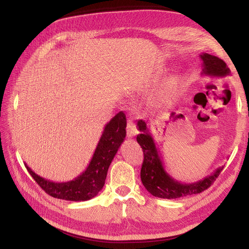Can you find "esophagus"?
<instances>
[{"instance_id":"obj_1","label":"esophagus","mask_w":249,"mask_h":249,"mask_svg":"<svg viewBox=\"0 0 249 249\" xmlns=\"http://www.w3.org/2000/svg\"><path fill=\"white\" fill-rule=\"evenodd\" d=\"M137 133H138V131H137L136 124H135V123L133 122V120L130 119L129 122H127V125H126L127 137H134Z\"/></svg>"}]
</instances>
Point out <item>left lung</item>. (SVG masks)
<instances>
[{
	"mask_svg": "<svg viewBox=\"0 0 249 249\" xmlns=\"http://www.w3.org/2000/svg\"><path fill=\"white\" fill-rule=\"evenodd\" d=\"M199 56L202 61V74L219 78L230 76V69L227 63L220 58L210 55L208 53H202ZM137 126L140 131V134L137 136V142L142 147L143 155H144L140 171L141 182L145 187V189L156 197L175 199L200 193L208 189L214 183V180L223 169V166L217 168L212 175L195 183H179L165 171L159 150L156 147L155 141L149 133L146 123L144 120L140 119L138 120Z\"/></svg>",
	"mask_w": 249,
	"mask_h": 249,
	"instance_id": "left-lung-1",
	"label": "left lung"
}]
</instances>
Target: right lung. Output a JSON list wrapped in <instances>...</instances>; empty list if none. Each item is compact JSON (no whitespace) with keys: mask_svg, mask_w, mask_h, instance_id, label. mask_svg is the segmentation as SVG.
Returning a JSON list of instances; mask_svg holds the SVG:
<instances>
[{"mask_svg":"<svg viewBox=\"0 0 249 249\" xmlns=\"http://www.w3.org/2000/svg\"><path fill=\"white\" fill-rule=\"evenodd\" d=\"M125 127L126 118L124 113L120 111L105 125L101 139L86 170L70 182H52L36 175L27 164L25 166L35 182L51 196L71 201L89 200L96 196L103 189L110 164L124 140Z\"/></svg>","mask_w":249,"mask_h":249,"instance_id":"obj_1","label":"right lung"}]
</instances>
